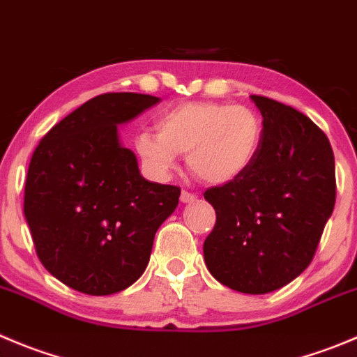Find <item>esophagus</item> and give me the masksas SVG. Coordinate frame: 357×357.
I'll return each mask as SVG.
<instances>
[{"label":"esophagus","mask_w":357,"mask_h":357,"mask_svg":"<svg viewBox=\"0 0 357 357\" xmlns=\"http://www.w3.org/2000/svg\"><path fill=\"white\" fill-rule=\"evenodd\" d=\"M196 198H198V196H196L195 192H189V191H185V189H182V192H181L182 203H192V202H196Z\"/></svg>","instance_id":"34e87169"}]
</instances>
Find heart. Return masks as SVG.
I'll use <instances>...</instances> for the list:
<instances>
[{"mask_svg":"<svg viewBox=\"0 0 357 357\" xmlns=\"http://www.w3.org/2000/svg\"><path fill=\"white\" fill-rule=\"evenodd\" d=\"M158 133L142 131L135 149L145 169L166 178L176 154L202 181L227 184L250 168L263 140V121L252 108L219 101H189L162 112Z\"/></svg>","mask_w":357,"mask_h":357,"instance_id":"b5f03b06","label":"heart"}]
</instances>
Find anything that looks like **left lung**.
I'll use <instances>...</instances> for the list:
<instances>
[{"instance_id": "left-lung-1", "label": "left lung", "mask_w": 357, "mask_h": 357, "mask_svg": "<svg viewBox=\"0 0 357 357\" xmlns=\"http://www.w3.org/2000/svg\"><path fill=\"white\" fill-rule=\"evenodd\" d=\"M250 100L263 115L259 152L243 175L205 191L217 219L203 254L220 284L266 294L314 259L337 181L333 149L307 115L270 98Z\"/></svg>"}]
</instances>
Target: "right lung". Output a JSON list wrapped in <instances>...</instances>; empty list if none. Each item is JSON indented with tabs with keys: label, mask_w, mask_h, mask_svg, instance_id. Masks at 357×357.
Segmentation results:
<instances>
[{
	"label": "right lung",
	"mask_w": 357,
	"mask_h": 357,
	"mask_svg": "<svg viewBox=\"0 0 357 357\" xmlns=\"http://www.w3.org/2000/svg\"><path fill=\"white\" fill-rule=\"evenodd\" d=\"M159 101L100 94L57 122L33 152L24 215L42 264L71 289L105 296L137 282L155 231L178 205L181 189L145 181L117 133Z\"/></svg>",
	"instance_id": "obj_1"
}]
</instances>
